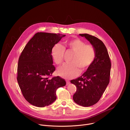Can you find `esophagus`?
<instances>
[{
	"label": "esophagus",
	"instance_id": "obj_1",
	"mask_svg": "<svg viewBox=\"0 0 130 130\" xmlns=\"http://www.w3.org/2000/svg\"><path fill=\"white\" fill-rule=\"evenodd\" d=\"M66 84L67 85H68V84H70V81L69 80H66Z\"/></svg>",
	"mask_w": 130,
	"mask_h": 130
}]
</instances>
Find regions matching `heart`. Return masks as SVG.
I'll list each match as a JSON object with an SVG mask.
<instances>
[{
    "label": "heart",
    "instance_id": "obj_1",
    "mask_svg": "<svg viewBox=\"0 0 130 130\" xmlns=\"http://www.w3.org/2000/svg\"><path fill=\"white\" fill-rule=\"evenodd\" d=\"M67 51L74 52L70 59V63L64 64L58 69V73L61 76L72 79L77 76L80 69L84 71L93 64L96 57V51L91 44L79 38L66 41L63 46L59 43L55 44L52 48L51 55L55 63L60 65L63 63Z\"/></svg>",
    "mask_w": 130,
    "mask_h": 130
}]
</instances>
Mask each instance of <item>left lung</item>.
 <instances>
[{
	"label": "left lung",
	"mask_w": 130,
	"mask_h": 130,
	"mask_svg": "<svg viewBox=\"0 0 130 130\" xmlns=\"http://www.w3.org/2000/svg\"><path fill=\"white\" fill-rule=\"evenodd\" d=\"M93 46L96 57L81 76L70 81L77 88L73 100L77 104L89 107L97 103L109 84L111 61L106 47L97 37L88 34H79Z\"/></svg>",
	"instance_id": "8db88e82"
}]
</instances>
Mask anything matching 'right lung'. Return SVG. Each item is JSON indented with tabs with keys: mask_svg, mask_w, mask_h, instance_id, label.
I'll use <instances>...</instances> for the list:
<instances>
[{
	"mask_svg": "<svg viewBox=\"0 0 130 130\" xmlns=\"http://www.w3.org/2000/svg\"><path fill=\"white\" fill-rule=\"evenodd\" d=\"M66 36L38 32L22 51L18 61L17 80L22 93L31 105L48 106L56 99V91L66 85L60 76L51 77L55 67L51 55L52 47Z\"/></svg>",
	"mask_w": 130,
	"mask_h": 130,
	"instance_id": "right-lung-1",
	"label": "right lung"
}]
</instances>
